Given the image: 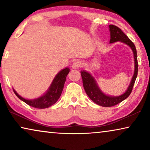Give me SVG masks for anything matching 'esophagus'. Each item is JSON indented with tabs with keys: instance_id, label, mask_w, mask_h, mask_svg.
<instances>
[{
	"instance_id": "esophagus-1",
	"label": "esophagus",
	"mask_w": 150,
	"mask_h": 150,
	"mask_svg": "<svg viewBox=\"0 0 150 150\" xmlns=\"http://www.w3.org/2000/svg\"><path fill=\"white\" fill-rule=\"evenodd\" d=\"M80 66H81V62H80V60H76L73 62L72 64L73 69H79Z\"/></svg>"
}]
</instances>
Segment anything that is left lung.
<instances>
[{
	"label": "left lung",
	"mask_w": 150,
	"mask_h": 150,
	"mask_svg": "<svg viewBox=\"0 0 150 150\" xmlns=\"http://www.w3.org/2000/svg\"><path fill=\"white\" fill-rule=\"evenodd\" d=\"M109 28L110 32V43L120 41V42L125 43L126 45H129L131 47L134 54V70L131 83H130L129 87L127 88V90L122 95L117 97L109 96V95H105L101 91L96 80L90 73L84 70L80 71L82 79V83H83V86L86 95L94 103L99 105L103 106V107H112V106L120 103V102L127 99L132 92L138 72L137 55L136 48L134 43L128 38V36L121 30L120 28L114 25H110Z\"/></svg>",
	"instance_id": "8db88e82"
}]
</instances>
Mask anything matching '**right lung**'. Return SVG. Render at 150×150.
Instances as JSON below:
<instances>
[{"instance_id": "right-lung-1", "label": "right lung", "mask_w": 150, "mask_h": 150, "mask_svg": "<svg viewBox=\"0 0 150 150\" xmlns=\"http://www.w3.org/2000/svg\"><path fill=\"white\" fill-rule=\"evenodd\" d=\"M70 70L68 68H66L61 70L56 75L47 92L38 98L26 99L18 95V93L14 89L13 91L15 94L19 99L25 102L28 105L36 108H39V109L47 108L55 104L59 99L61 95H62L63 88H64L66 76L70 72Z\"/></svg>"}]
</instances>
